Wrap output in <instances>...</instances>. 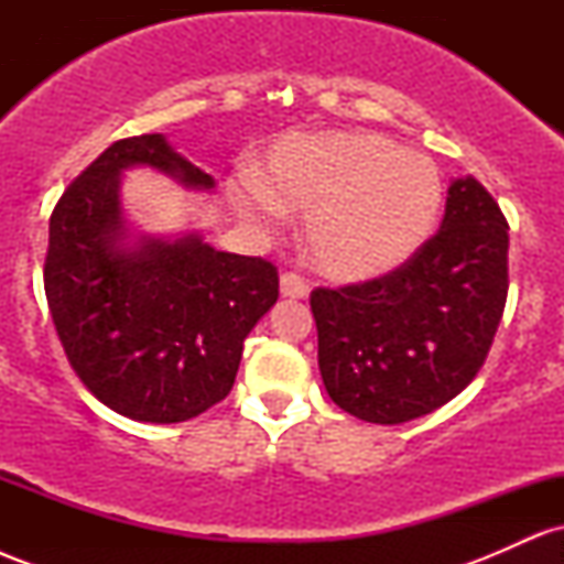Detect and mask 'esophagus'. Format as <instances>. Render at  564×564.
I'll return each mask as SVG.
<instances>
[{"mask_svg": "<svg viewBox=\"0 0 564 564\" xmlns=\"http://www.w3.org/2000/svg\"><path fill=\"white\" fill-rule=\"evenodd\" d=\"M310 286L304 283V278L296 273H283L281 275V296H289V300H304L307 296Z\"/></svg>", "mask_w": 564, "mask_h": 564, "instance_id": "34e87169", "label": "esophagus"}]
</instances>
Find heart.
Returning <instances> with one entry per match:
<instances>
[{
	"mask_svg": "<svg viewBox=\"0 0 564 564\" xmlns=\"http://www.w3.org/2000/svg\"><path fill=\"white\" fill-rule=\"evenodd\" d=\"M249 223L307 212L310 264L334 281H371L411 260L430 238L443 200L435 161L373 132L289 138L270 151L262 183L232 187Z\"/></svg>",
	"mask_w": 564,
	"mask_h": 564,
	"instance_id": "heart-1",
	"label": "heart"
}]
</instances>
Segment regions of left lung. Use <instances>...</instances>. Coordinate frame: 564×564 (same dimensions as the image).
<instances>
[{
    "label": "left lung",
    "mask_w": 564,
    "mask_h": 564,
    "mask_svg": "<svg viewBox=\"0 0 564 564\" xmlns=\"http://www.w3.org/2000/svg\"><path fill=\"white\" fill-rule=\"evenodd\" d=\"M509 225L475 177L448 187L435 236L373 281L310 294L328 398L371 424L437 411L477 377L509 289Z\"/></svg>",
    "instance_id": "obj_1"
}]
</instances>
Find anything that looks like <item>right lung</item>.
Here are the masks:
<instances>
[{"instance_id":"1","label":"right lung","mask_w":564,"mask_h":564,"mask_svg":"<svg viewBox=\"0 0 564 564\" xmlns=\"http://www.w3.org/2000/svg\"><path fill=\"white\" fill-rule=\"evenodd\" d=\"M132 166L215 191V177L164 134L113 142L57 200L44 291L87 390L134 422L177 424L228 398L243 339L278 300V270L219 251L200 232H134L121 206V174Z\"/></svg>"}]
</instances>
